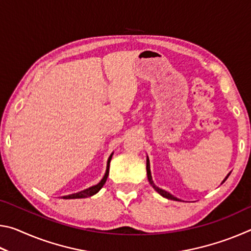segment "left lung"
I'll list each match as a JSON object with an SVG mask.
<instances>
[{
    "mask_svg": "<svg viewBox=\"0 0 251 251\" xmlns=\"http://www.w3.org/2000/svg\"><path fill=\"white\" fill-rule=\"evenodd\" d=\"M146 171H147L148 181H150V184L152 186V188H154L157 193H158L159 195H161V196H163V197L167 198V199H173V201H180V199H178V198H176L175 196H173L172 194H169L168 192H166V190H164V189L159 188V187H157V186L154 184V181H152V178H151V166H150V159H148V156H147V160H146ZM229 175H230V173H229L228 175L226 176V178H225V179L223 180L222 184H224V182L226 181V179H227V178L229 177Z\"/></svg>",
    "mask_w": 251,
    "mask_h": 251,
    "instance_id": "left-lung-1",
    "label": "left lung"
}]
</instances>
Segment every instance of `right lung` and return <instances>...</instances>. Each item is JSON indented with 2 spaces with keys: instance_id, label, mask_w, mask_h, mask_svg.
<instances>
[{
  "instance_id": "add662e5",
  "label": "right lung",
  "mask_w": 251,
  "mask_h": 251,
  "mask_svg": "<svg viewBox=\"0 0 251 251\" xmlns=\"http://www.w3.org/2000/svg\"><path fill=\"white\" fill-rule=\"evenodd\" d=\"M112 156H113V152L110 154V156L108 157V160H107V167H106V173L104 177L101 178V180L99 182L97 185H94L90 187V188L87 189H84L82 192H78L76 194H72V195H67V196H63V199H76V198H86V197H91L93 195H95L96 193H99L101 187L105 185L106 179H107L108 177V173H109V163H110V159H112Z\"/></svg>"
}]
</instances>
